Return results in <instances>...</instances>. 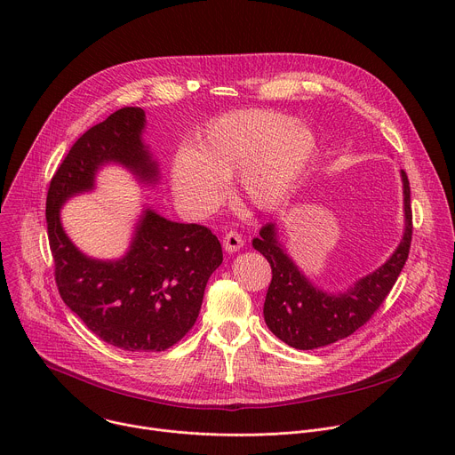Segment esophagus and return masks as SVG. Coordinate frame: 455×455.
Wrapping results in <instances>:
<instances>
[{
  "instance_id": "1",
  "label": "esophagus",
  "mask_w": 455,
  "mask_h": 455,
  "mask_svg": "<svg viewBox=\"0 0 455 455\" xmlns=\"http://www.w3.org/2000/svg\"><path fill=\"white\" fill-rule=\"evenodd\" d=\"M243 244H244V239H243L241 234L235 232V230L227 232L225 237H223V248H225L227 251H237V250L243 248Z\"/></svg>"
}]
</instances>
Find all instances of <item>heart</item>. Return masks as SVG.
<instances>
[{"mask_svg":"<svg viewBox=\"0 0 455 455\" xmlns=\"http://www.w3.org/2000/svg\"><path fill=\"white\" fill-rule=\"evenodd\" d=\"M318 149L316 135L291 115L237 109L211 120L171 160V187L183 209L205 216L221 205L225 183L237 174L235 194L255 209L279 205Z\"/></svg>","mask_w":455,"mask_h":455,"instance_id":"obj_1","label":"heart"}]
</instances>
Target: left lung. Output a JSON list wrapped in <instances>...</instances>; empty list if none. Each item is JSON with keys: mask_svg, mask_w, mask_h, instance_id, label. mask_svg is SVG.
Masks as SVG:
<instances>
[{"mask_svg": "<svg viewBox=\"0 0 455 455\" xmlns=\"http://www.w3.org/2000/svg\"><path fill=\"white\" fill-rule=\"evenodd\" d=\"M403 204L405 234L395 253L376 272L360 279L344 293L331 295L315 288L299 272L277 241L275 225H265L251 241L272 267V283L265 300V322L270 331L295 349H316L353 335L376 313L398 281L409 257L412 241L411 185L405 171Z\"/></svg>", "mask_w": 455, "mask_h": 455, "instance_id": "left-lung-1", "label": "left lung"}]
</instances>
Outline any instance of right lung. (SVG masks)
<instances>
[{
	"instance_id": "right-lung-1",
	"label": "right lung",
	"mask_w": 455,
	"mask_h": 455,
	"mask_svg": "<svg viewBox=\"0 0 455 455\" xmlns=\"http://www.w3.org/2000/svg\"><path fill=\"white\" fill-rule=\"evenodd\" d=\"M146 113L122 108L90 127L52 176L46 227L60 299L100 340L133 353H158L194 326L209 277L223 263L218 237L204 225L169 221L146 211L132 248L118 261L81 253L64 234L59 209L93 187L100 165L115 162L142 181L158 176L142 144Z\"/></svg>"
}]
</instances>
